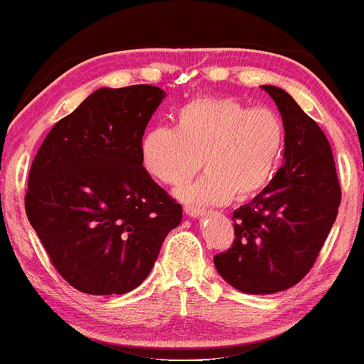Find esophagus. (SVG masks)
Returning <instances> with one entry per match:
<instances>
[{
  "mask_svg": "<svg viewBox=\"0 0 364 364\" xmlns=\"http://www.w3.org/2000/svg\"><path fill=\"white\" fill-rule=\"evenodd\" d=\"M184 212H186L189 217H199L204 213V209L203 207H198L194 204H184Z\"/></svg>",
  "mask_w": 364,
  "mask_h": 364,
  "instance_id": "1",
  "label": "esophagus"
}]
</instances>
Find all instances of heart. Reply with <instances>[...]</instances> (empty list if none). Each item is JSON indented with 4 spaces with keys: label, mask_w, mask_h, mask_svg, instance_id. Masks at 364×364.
<instances>
[{
    "label": "heart",
    "mask_w": 364,
    "mask_h": 364,
    "mask_svg": "<svg viewBox=\"0 0 364 364\" xmlns=\"http://www.w3.org/2000/svg\"><path fill=\"white\" fill-rule=\"evenodd\" d=\"M284 119L270 108H251L230 97H204L176 109L175 128L154 126L142 139V164L168 186L207 171L181 196L198 203L246 199L272 181L285 151Z\"/></svg>",
    "instance_id": "heart-1"
}]
</instances>
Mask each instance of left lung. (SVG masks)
Returning <instances> with one entry per match:
<instances>
[{
	"label": "left lung",
	"instance_id": "left-lung-1",
	"mask_svg": "<svg viewBox=\"0 0 364 364\" xmlns=\"http://www.w3.org/2000/svg\"><path fill=\"white\" fill-rule=\"evenodd\" d=\"M284 118L285 161L252 203L233 212L235 240L213 264L236 290L270 295L313 267L342 200L327 137L284 89L262 85Z\"/></svg>",
	"mask_w": 364,
	"mask_h": 364
}]
</instances>
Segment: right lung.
<instances>
[{"mask_svg":"<svg viewBox=\"0 0 364 364\" xmlns=\"http://www.w3.org/2000/svg\"><path fill=\"white\" fill-rule=\"evenodd\" d=\"M165 92L99 89L51 128L28 171L31 225L69 285L123 295L151 274L181 204L142 166V136Z\"/></svg>","mask_w":364,"mask_h":364,"instance_id":"obj_1","label":"right lung"}]
</instances>
